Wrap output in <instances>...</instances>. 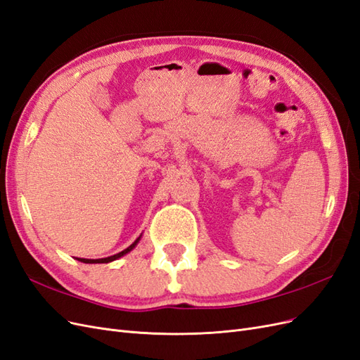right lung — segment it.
I'll list each match as a JSON object with an SVG mask.
<instances>
[{
  "label": "right lung",
  "mask_w": 360,
  "mask_h": 360,
  "mask_svg": "<svg viewBox=\"0 0 360 360\" xmlns=\"http://www.w3.org/2000/svg\"><path fill=\"white\" fill-rule=\"evenodd\" d=\"M141 237H143V234H141L136 240L130 245L129 248H126L124 250H122V252H118V254H115V255H111V257H106V258H97V259H86V258H76L78 261H81V263H86V264H97V263H111V261H115V259H118V258H122L123 255H126V254H129L130 250L132 249H135V246L139 243V240H141Z\"/></svg>",
  "instance_id": "1"
}]
</instances>
